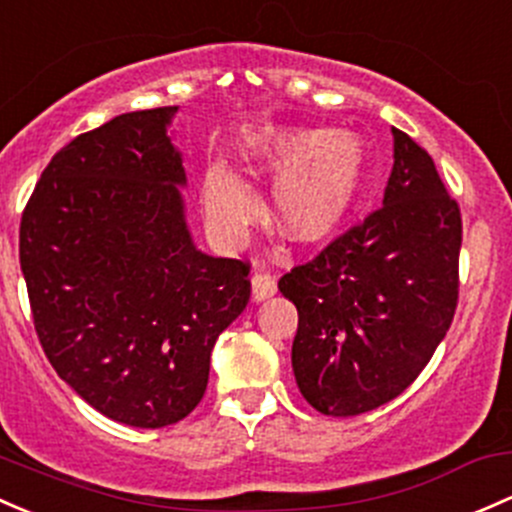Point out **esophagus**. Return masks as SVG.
I'll list each match as a JSON object with an SVG mask.
<instances>
[{
  "label": "esophagus",
  "instance_id": "34e87169",
  "mask_svg": "<svg viewBox=\"0 0 512 512\" xmlns=\"http://www.w3.org/2000/svg\"><path fill=\"white\" fill-rule=\"evenodd\" d=\"M250 282H252V299H255V301L272 297V294L277 292V282H274L272 274L265 272V270L252 274Z\"/></svg>",
  "mask_w": 512,
  "mask_h": 512
}]
</instances>
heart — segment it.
Returning a JSON list of instances; mask_svg holds the SVG:
<instances>
[{
  "label": "heart",
  "mask_w": 512,
  "mask_h": 512,
  "mask_svg": "<svg viewBox=\"0 0 512 512\" xmlns=\"http://www.w3.org/2000/svg\"><path fill=\"white\" fill-rule=\"evenodd\" d=\"M250 174L279 181L272 218L289 240L328 238L351 211L363 179V144L351 132L331 129H270L245 147ZM208 223L220 235L238 238L257 218L260 203L228 166H211L203 179Z\"/></svg>",
  "instance_id": "heart-1"
}]
</instances>
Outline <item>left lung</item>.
Instances as JSON below:
<instances>
[{"label":"left lung","instance_id":"obj_1","mask_svg":"<svg viewBox=\"0 0 512 512\" xmlns=\"http://www.w3.org/2000/svg\"><path fill=\"white\" fill-rule=\"evenodd\" d=\"M392 137L383 206L279 279L299 311L294 378L328 417H355L402 395L459 301V203L410 134L392 127Z\"/></svg>","mask_w":512,"mask_h":512}]
</instances>
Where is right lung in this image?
Wrapping results in <instances>:
<instances>
[{"label":"right lung","mask_w":512,"mask_h":512,"mask_svg":"<svg viewBox=\"0 0 512 512\" xmlns=\"http://www.w3.org/2000/svg\"><path fill=\"white\" fill-rule=\"evenodd\" d=\"M179 107L78 134L43 169L19 262L48 363L90 407L159 429L196 410L220 333L250 301V265L196 250L184 218Z\"/></svg>","instance_id":"right-lung-1"}]
</instances>
